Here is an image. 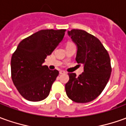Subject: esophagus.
Segmentation results:
<instances>
[{
    "mask_svg": "<svg viewBox=\"0 0 126 126\" xmlns=\"http://www.w3.org/2000/svg\"><path fill=\"white\" fill-rule=\"evenodd\" d=\"M59 73L60 75L62 74H65L66 73V72L64 71H60V72H59Z\"/></svg>",
    "mask_w": 126,
    "mask_h": 126,
    "instance_id": "1",
    "label": "esophagus"
}]
</instances>
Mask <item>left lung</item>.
<instances>
[{
    "label": "left lung",
    "instance_id": "1",
    "mask_svg": "<svg viewBox=\"0 0 126 126\" xmlns=\"http://www.w3.org/2000/svg\"><path fill=\"white\" fill-rule=\"evenodd\" d=\"M68 35L77 47L76 61L84 66L79 77L69 73L65 85L66 93L77 103L94 100L103 91L110 77V60L99 40L81 29L68 31Z\"/></svg>",
    "mask_w": 126,
    "mask_h": 126
}]
</instances>
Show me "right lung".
I'll use <instances>...</instances> for the list:
<instances>
[{
    "mask_svg": "<svg viewBox=\"0 0 126 126\" xmlns=\"http://www.w3.org/2000/svg\"><path fill=\"white\" fill-rule=\"evenodd\" d=\"M66 29H45L22 40L11 60L12 79L23 97L40 101L49 94L59 72L43 65L63 40Z\"/></svg>",
    "mask_w": 126,
    "mask_h": 126,
    "instance_id": "1",
    "label": "right lung"
}]
</instances>
